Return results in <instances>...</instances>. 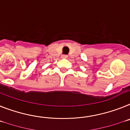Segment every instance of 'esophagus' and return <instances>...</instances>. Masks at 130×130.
Segmentation results:
<instances>
[{
    "instance_id": "34e87169",
    "label": "esophagus",
    "mask_w": 130,
    "mask_h": 130,
    "mask_svg": "<svg viewBox=\"0 0 130 130\" xmlns=\"http://www.w3.org/2000/svg\"><path fill=\"white\" fill-rule=\"evenodd\" d=\"M67 57H68V56H67V55H63L61 56V57L63 59H66V58H67Z\"/></svg>"
}]
</instances>
